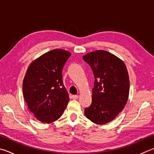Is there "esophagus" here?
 Instances as JSON below:
<instances>
[{
  "label": "esophagus",
  "mask_w": 154,
  "mask_h": 154,
  "mask_svg": "<svg viewBox=\"0 0 154 154\" xmlns=\"http://www.w3.org/2000/svg\"><path fill=\"white\" fill-rule=\"evenodd\" d=\"M72 98L73 100H77L78 98V96H77V95H74V96H72Z\"/></svg>",
  "instance_id": "34e87169"
}]
</instances>
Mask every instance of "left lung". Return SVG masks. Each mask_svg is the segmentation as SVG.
I'll return each mask as SVG.
<instances>
[{
	"label": "left lung",
	"mask_w": 154,
	"mask_h": 154,
	"mask_svg": "<svg viewBox=\"0 0 154 154\" xmlns=\"http://www.w3.org/2000/svg\"><path fill=\"white\" fill-rule=\"evenodd\" d=\"M83 60L91 66L95 78L91 105L85 108L94 123L110 122L123 110L129 94V79L125 63L105 50L85 54Z\"/></svg>",
	"instance_id": "left-lung-1"
}]
</instances>
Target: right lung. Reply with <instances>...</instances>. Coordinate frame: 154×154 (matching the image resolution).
Segmentation results:
<instances>
[{"instance_id":"obj_1","label":"right lung","mask_w":154,"mask_h":154,"mask_svg":"<svg viewBox=\"0 0 154 154\" xmlns=\"http://www.w3.org/2000/svg\"><path fill=\"white\" fill-rule=\"evenodd\" d=\"M71 55L54 49L31 64L23 82V93L29 110L39 121L51 123L62 115L69 101L62 71Z\"/></svg>"}]
</instances>
